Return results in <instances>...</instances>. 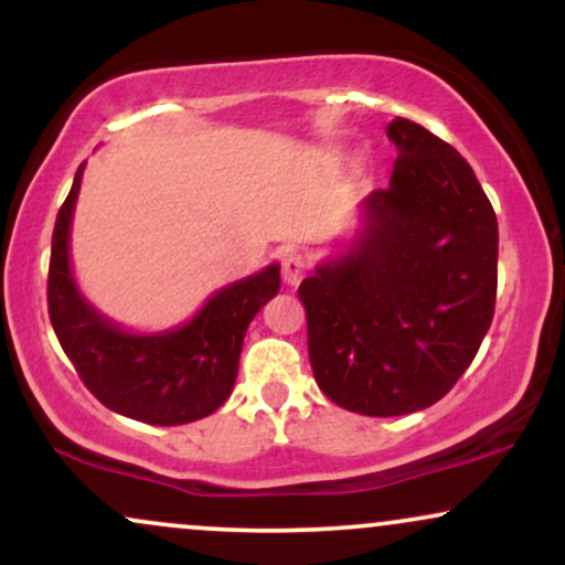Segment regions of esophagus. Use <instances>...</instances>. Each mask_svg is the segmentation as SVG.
<instances>
[{
    "label": "esophagus",
    "instance_id": "obj_1",
    "mask_svg": "<svg viewBox=\"0 0 565 565\" xmlns=\"http://www.w3.org/2000/svg\"><path fill=\"white\" fill-rule=\"evenodd\" d=\"M305 274H308V263H305V257L300 252H287V255L281 257V278L287 284H300Z\"/></svg>",
    "mask_w": 565,
    "mask_h": 565
}]
</instances>
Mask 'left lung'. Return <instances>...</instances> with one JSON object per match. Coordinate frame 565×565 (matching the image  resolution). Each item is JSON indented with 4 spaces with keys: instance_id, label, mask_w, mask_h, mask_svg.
Here are the masks:
<instances>
[{
    "instance_id": "left-lung-1",
    "label": "left lung",
    "mask_w": 565,
    "mask_h": 565,
    "mask_svg": "<svg viewBox=\"0 0 565 565\" xmlns=\"http://www.w3.org/2000/svg\"><path fill=\"white\" fill-rule=\"evenodd\" d=\"M387 138L398 159L391 185L364 199V231L297 289L316 382L366 417L444 398L497 302V215L472 167L408 119L391 121Z\"/></svg>"
}]
</instances>
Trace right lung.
<instances>
[{"label":"right lung","mask_w":565,"mask_h":565,"mask_svg":"<svg viewBox=\"0 0 565 565\" xmlns=\"http://www.w3.org/2000/svg\"><path fill=\"white\" fill-rule=\"evenodd\" d=\"M84 164L57 212L47 276V310L57 342L87 391L111 412L148 425H185L228 401L244 334L257 310L281 287L278 265L228 284L183 327L132 334L103 319L76 289L68 265V228Z\"/></svg>","instance_id":"1"}]
</instances>
